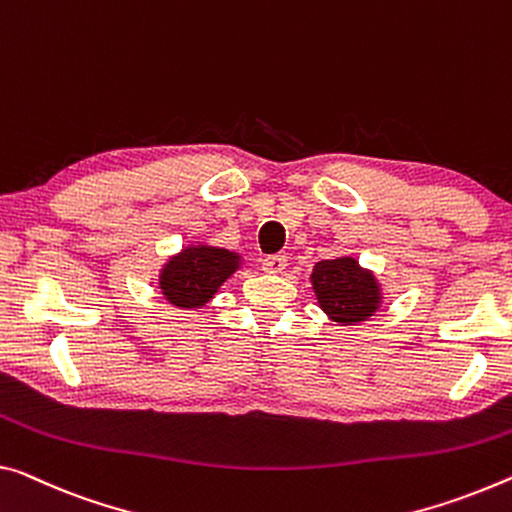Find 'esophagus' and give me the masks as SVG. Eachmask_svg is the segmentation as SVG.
Wrapping results in <instances>:
<instances>
[{
	"label": "esophagus",
	"instance_id": "34e87169",
	"mask_svg": "<svg viewBox=\"0 0 512 512\" xmlns=\"http://www.w3.org/2000/svg\"><path fill=\"white\" fill-rule=\"evenodd\" d=\"M286 265H288V258L283 254H272V256L263 258V270L267 274H281L283 270H286Z\"/></svg>",
	"mask_w": 512,
	"mask_h": 512
}]
</instances>
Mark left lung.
<instances>
[{"instance_id":"8db88e82","label":"left lung","mask_w":512,"mask_h":512,"mask_svg":"<svg viewBox=\"0 0 512 512\" xmlns=\"http://www.w3.org/2000/svg\"><path fill=\"white\" fill-rule=\"evenodd\" d=\"M311 286L320 309L338 325H355L380 311V283L352 256H338L313 265Z\"/></svg>"}]
</instances>
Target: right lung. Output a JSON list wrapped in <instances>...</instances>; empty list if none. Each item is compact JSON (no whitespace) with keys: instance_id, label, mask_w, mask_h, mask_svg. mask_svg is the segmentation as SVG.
Returning a JSON list of instances; mask_svg holds the SVG:
<instances>
[{"instance_id":"1","label":"right lung","mask_w":512,"mask_h":512,"mask_svg":"<svg viewBox=\"0 0 512 512\" xmlns=\"http://www.w3.org/2000/svg\"><path fill=\"white\" fill-rule=\"evenodd\" d=\"M242 256L235 251L212 245H187L160 270V290L164 300L176 309H201L206 306L222 283L240 270Z\"/></svg>"}]
</instances>
